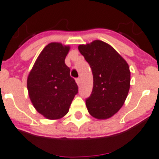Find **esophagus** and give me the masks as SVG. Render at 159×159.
<instances>
[{
    "label": "esophagus",
    "instance_id": "esophagus-1",
    "mask_svg": "<svg viewBox=\"0 0 159 159\" xmlns=\"http://www.w3.org/2000/svg\"><path fill=\"white\" fill-rule=\"evenodd\" d=\"M75 81H76L77 84H78L79 86L80 85V78H77L76 80H75Z\"/></svg>",
    "mask_w": 159,
    "mask_h": 159
}]
</instances>
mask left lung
Instances as JSON below:
<instances>
[{"label":"left lung","instance_id":"1","mask_svg":"<svg viewBox=\"0 0 159 159\" xmlns=\"http://www.w3.org/2000/svg\"><path fill=\"white\" fill-rule=\"evenodd\" d=\"M91 68L93 90L86 99L90 114L107 119L118 112L130 88V70L125 60L110 45L95 40L78 47Z\"/></svg>","mask_w":159,"mask_h":159}]
</instances>
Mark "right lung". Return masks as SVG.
Masks as SVG:
<instances>
[{
  "mask_svg": "<svg viewBox=\"0 0 159 159\" xmlns=\"http://www.w3.org/2000/svg\"><path fill=\"white\" fill-rule=\"evenodd\" d=\"M69 49L61 43L48 44L27 77V90L32 104L49 120L65 116L78 93V86L70 76V68L65 63Z\"/></svg>",
  "mask_w": 159,
  "mask_h": 159,
  "instance_id": "obj_1",
  "label": "right lung"
}]
</instances>
